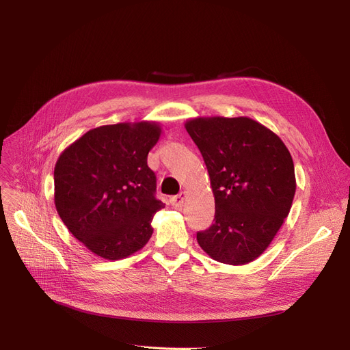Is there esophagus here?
I'll list each match as a JSON object with an SVG mask.
<instances>
[{
  "mask_svg": "<svg viewBox=\"0 0 350 350\" xmlns=\"http://www.w3.org/2000/svg\"><path fill=\"white\" fill-rule=\"evenodd\" d=\"M185 198H186V193L181 191L180 194L173 196V197L170 198V203H172V206H173L174 208H180L183 204H185Z\"/></svg>",
  "mask_w": 350,
  "mask_h": 350,
  "instance_id": "esophagus-1",
  "label": "esophagus"
}]
</instances>
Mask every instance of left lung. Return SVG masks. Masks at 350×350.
Here are the masks:
<instances>
[{
	"instance_id": "obj_1",
	"label": "left lung",
	"mask_w": 350,
	"mask_h": 350,
	"mask_svg": "<svg viewBox=\"0 0 350 350\" xmlns=\"http://www.w3.org/2000/svg\"><path fill=\"white\" fill-rule=\"evenodd\" d=\"M204 159L214 223L197 232L213 260L244 265L268 248L288 217L297 181L284 142L250 118H197L186 124Z\"/></svg>"
}]
</instances>
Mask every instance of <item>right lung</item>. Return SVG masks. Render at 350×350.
<instances>
[{
    "label": "right lung",
    "mask_w": 350,
    "mask_h": 350,
    "mask_svg": "<svg viewBox=\"0 0 350 350\" xmlns=\"http://www.w3.org/2000/svg\"><path fill=\"white\" fill-rule=\"evenodd\" d=\"M161 129L154 122L106 124L62 152L53 170L55 207L89 251L122 260L143 248L164 204L147 154Z\"/></svg>",
    "instance_id": "obj_1"
}]
</instances>
